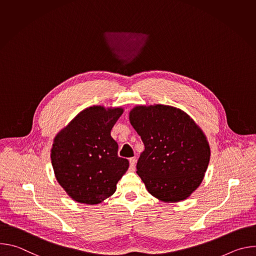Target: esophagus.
<instances>
[{
	"mask_svg": "<svg viewBox=\"0 0 256 256\" xmlns=\"http://www.w3.org/2000/svg\"><path fill=\"white\" fill-rule=\"evenodd\" d=\"M134 166H136V158H130V169L134 170Z\"/></svg>",
	"mask_w": 256,
	"mask_h": 256,
	"instance_id": "34e87169",
	"label": "esophagus"
}]
</instances>
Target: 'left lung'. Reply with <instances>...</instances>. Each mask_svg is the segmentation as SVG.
<instances>
[{
    "label": "left lung",
    "mask_w": 256,
    "mask_h": 256,
    "mask_svg": "<svg viewBox=\"0 0 256 256\" xmlns=\"http://www.w3.org/2000/svg\"><path fill=\"white\" fill-rule=\"evenodd\" d=\"M130 122L144 144L136 173L149 194L164 202L190 198L202 184L210 157L202 128L184 110L163 104L134 106Z\"/></svg>",
    "instance_id": "8db88e82"
}]
</instances>
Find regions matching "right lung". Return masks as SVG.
Segmentation results:
<instances>
[{"instance_id":"add662e5","label":"right lung","mask_w":256,"mask_h":256,"mask_svg":"<svg viewBox=\"0 0 256 256\" xmlns=\"http://www.w3.org/2000/svg\"><path fill=\"white\" fill-rule=\"evenodd\" d=\"M122 107L93 105L72 118L54 138L52 164L58 184L77 202L97 204L112 196L128 169L118 156L110 132Z\"/></svg>"}]
</instances>
